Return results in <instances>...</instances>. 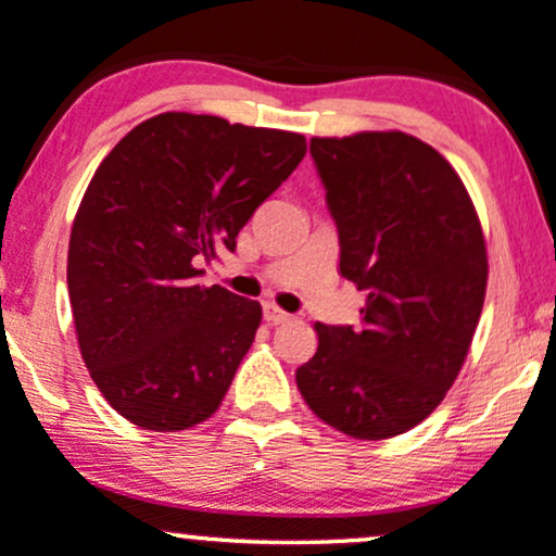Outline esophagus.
<instances>
[{
    "label": "esophagus",
    "mask_w": 556,
    "mask_h": 556,
    "mask_svg": "<svg viewBox=\"0 0 556 556\" xmlns=\"http://www.w3.org/2000/svg\"><path fill=\"white\" fill-rule=\"evenodd\" d=\"M264 319L268 321V325H288L292 316L288 314V311L274 306V303H266V306H264Z\"/></svg>",
    "instance_id": "obj_1"
}]
</instances>
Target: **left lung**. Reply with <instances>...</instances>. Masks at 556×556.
<instances>
[{"mask_svg":"<svg viewBox=\"0 0 556 556\" xmlns=\"http://www.w3.org/2000/svg\"><path fill=\"white\" fill-rule=\"evenodd\" d=\"M340 274L367 290L358 327L316 325L298 367L311 412L358 441L417 427L454 386L485 301L480 218L451 163L404 131L314 137Z\"/></svg>","mask_w":556,"mask_h":556,"instance_id":"obj_1","label":"left lung"}]
</instances>
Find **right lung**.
<instances>
[{"mask_svg": "<svg viewBox=\"0 0 556 556\" xmlns=\"http://www.w3.org/2000/svg\"><path fill=\"white\" fill-rule=\"evenodd\" d=\"M303 155V134L161 113L94 170L73 218L68 295L84 364L121 417L176 432L222 406L261 303L198 285V264L237 248Z\"/></svg>", "mask_w": 556, "mask_h": 556, "instance_id": "add662e5", "label": "right lung"}]
</instances>
